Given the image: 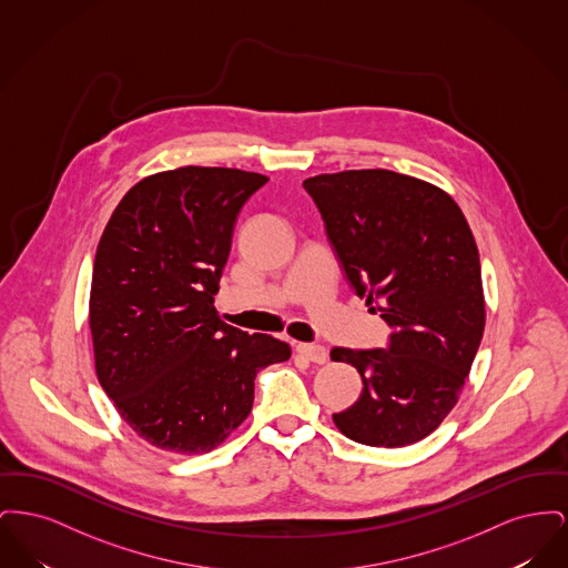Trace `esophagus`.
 Wrapping results in <instances>:
<instances>
[{
    "instance_id": "esophagus-1",
    "label": "esophagus",
    "mask_w": 568,
    "mask_h": 568,
    "mask_svg": "<svg viewBox=\"0 0 568 568\" xmlns=\"http://www.w3.org/2000/svg\"><path fill=\"white\" fill-rule=\"evenodd\" d=\"M297 355H302L304 359L313 362V364H324L327 359V352L322 345H313V343H300L296 347Z\"/></svg>"
}]
</instances>
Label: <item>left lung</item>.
Here are the masks:
<instances>
[{"instance_id":"left-lung-1","label":"left lung","mask_w":568,"mask_h":568,"mask_svg":"<svg viewBox=\"0 0 568 568\" xmlns=\"http://www.w3.org/2000/svg\"><path fill=\"white\" fill-rule=\"evenodd\" d=\"M302 187L353 292L392 327L385 349L329 353L364 385L334 424L362 445H413L458 403L484 336L473 232L445 191L392 170L320 174Z\"/></svg>"}]
</instances>
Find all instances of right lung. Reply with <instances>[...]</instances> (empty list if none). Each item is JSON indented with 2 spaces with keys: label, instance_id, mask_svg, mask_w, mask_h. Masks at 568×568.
Here are the masks:
<instances>
[{
  "label": "right lung",
  "instance_id": "obj_1",
  "mask_svg": "<svg viewBox=\"0 0 568 568\" xmlns=\"http://www.w3.org/2000/svg\"><path fill=\"white\" fill-rule=\"evenodd\" d=\"M266 183L234 168L153 174L123 195L98 244L95 373L130 428L165 452L215 449L251 413L257 373L292 355L216 317L236 219Z\"/></svg>",
  "mask_w": 568,
  "mask_h": 568
}]
</instances>
